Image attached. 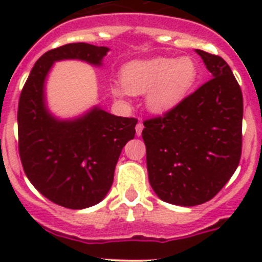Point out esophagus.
I'll list each match as a JSON object with an SVG mask.
<instances>
[{
	"instance_id": "esophagus-1",
	"label": "esophagus",
	"mask_w": 262,
	"mask_h": 262,
	"mask_svg": "<svg viewBox=\"0 0 262 262\" xmlns=\"http://www.w3.org/2000/svg\"><path fill=\"white\" fill-rule=\"evenodd\" d=\"M143 128H144V126H143V123H142V122H139V123L136 124V127H135V129H136V135H138V136L142 135Z\"/></svg>"
}]
</instances>
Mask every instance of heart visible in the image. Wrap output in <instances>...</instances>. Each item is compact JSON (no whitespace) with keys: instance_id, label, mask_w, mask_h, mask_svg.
I'll use <instances>...</instances> for the list:
<instances>
[{"instance_id":"b5f03b06","label":"heart","mask_w":262,"mask_h":262,"mask_svg":"<svg viewBox=\"0 0 262 262\" xmlns=\"http://www.w3.org/2000/svg\"><path fill=\"white\" fill-rule=\"evenodd\" d=\"M198 80V67L189 56L135 60L122 69V84L113 85L118 98L127 93L145 94V106L155 114H165L184 101Z\"/></svg>"}]
</instances>
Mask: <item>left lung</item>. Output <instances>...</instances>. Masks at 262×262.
Instances as JSON below:
<instances>
[{
    "mask_svg": "<svg viewBox=\"0 0 262 262\" xmlns=\"http://www.w3.org/2000/svg\"><path fill=\"white\" fill-rule=\"evenodd\" d=\"M212 78L163 117L145 120L149 184L160 200L202 205L228 182L242 156L243 94L221 56L195 50Z\"/></svg>",
    "mask_w": 262,
    "mask_h": 262,
    "instance_id": "left-lung-1",
    "label": "left lung"
}]
</instances>
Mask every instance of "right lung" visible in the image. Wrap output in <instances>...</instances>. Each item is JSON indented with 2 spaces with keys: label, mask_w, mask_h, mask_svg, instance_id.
I'll return each instance as SVG.
<instances>
[{
  "label": "right lung",
  "mask_w": 262,
  "mask_h": 262,
  "mask_svg": "<svg viewBox=\"0 0 262 262\" xmlns=\"http://www.w3.org/2000/svg\"><path fill=\"white\" fill-rule=\"evenodd\" d=\"M107 47L69 43L39 57L18 105V148L23 170L51 202L81 210L97 205L110 190L115 165L135 136L138 119L94 106L73 119H59L46 103L45 85L53 62L81 60L102 66Z\"/></svg>",
  "instance_id": "obj_1"
}]
</instances>
